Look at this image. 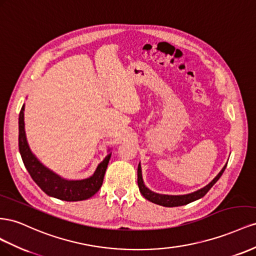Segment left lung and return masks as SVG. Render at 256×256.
Here are the masks:
<instances>
[{
    "label": "left lung",
    "instance_id": "8db88e82",
    "mask_svg": "<svg viewBox=\"0 0 256 256\" xmlns=\"http://www.w3.org/2000/svg\"><path fill=\"white\" fill-rule=\"evenodd\" d=\"M226 165H228V163L223 166V168L220 170V172H218L207 186H205L200 190H197V191H195V192L188 193V194L167 195V194H158V193L151 191L150 188H148L144 186L140 163L138 164V168H137V184H138V188H140V191L142 195L144 197L146 200H148L149 202H151L153 204H156V205L164 206V207L184 206V205H186V204H190L194 200L202 198V196H205L209 190L212 188V186L216 184V182L220 179V177L222 176V174L224 172V170L226 168Z\"/></svg>",
    "mask_w": 256,
    "mask_h": 256
}]
</instances>
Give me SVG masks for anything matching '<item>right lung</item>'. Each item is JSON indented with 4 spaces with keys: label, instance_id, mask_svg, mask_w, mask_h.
<instances>
[{
    "label": "right lung",
    "instance_id": "1",
    "mask_svg": "<svg viewBox=\"0 0 256 256\" xmlns=\"http://www.w3.org/2000/svg\"><path fill=\"white\" fill-rule=\"evenodd\" d=\"M109 151L110 149H108V154L89 178L68 180L61 177L44 165L30 149L24 130V104L22 105L19 114V152L30 176L47 195L65 202L90 198L103 184L105 172L112 156V152Z\"/></svg>",
    "mask_w": 256,
    "mask_h": 256
}]
</instances>
